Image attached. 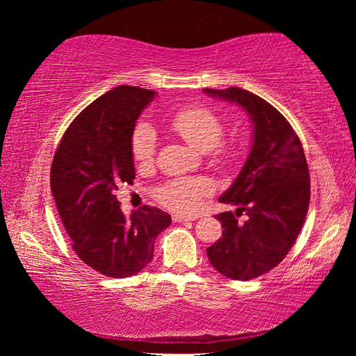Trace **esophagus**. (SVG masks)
<instances>
[{
    "label": "esophagus",
    "mask_w": 356,
    "mask_h": 356,
    "mask_svg": "<svg viewBox=\"0 0 356 356\" xmlns=\"http://www.w3.org/2000/svg\"><path fill=\"white\" fill-rule=\"evenodd\" d=\"M195 218H191V216H184V215H172V221L174 222H182V221H191Z\"/></svg>",
    "instance_id": "34e87169"
}]
</instances>
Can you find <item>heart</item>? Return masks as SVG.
<instances>
[{
	"label": "heart",
	"mask_w": 356,
	"mask_h": 356,
	"mask_svg": "<svg viewBox=\"0 0 356 356\" xmlns=\"http://www.w3.org/2000/svg\"><path fill=\"white\" fill-rule=\"evenodd\" d=\"M168 124L172 131L201 152L212 150L215 159L227 163L234 156L231 146L221 144L225 125L213 111L204 106H185L171 114ZM156 134L149 124L141 122L131 135V155L138 163H149L156 152ZM210 191V184L202 177L174 179L159 186L155 191L159 201L174 212L191 213Z\"/></svg>",
	"instance_id": "b5f03b06"
}]
</instances>
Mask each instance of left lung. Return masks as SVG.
Returning <instances> with one entry per match:
<instances>
[{"mask_svg":"<svg viewBox=\"0 0 356 356\" xmlns=\"http://www.w3.org/2000/svg\"><path fill=\"white\" fill-rule=\"evenodd\" d=\"M248 113L252 143L245 165L220 202L237 206L236 215H216L222 234L207 248L221 275L248 281L270 272L297 240L309 207V170L292 125L268 102L242 88L204 89ZM249 216L242 223L238 214Z\"/></svg>","mask_w":356,"mask_h":356,"instance_id":"1","label":"left lung"}]
</instances>
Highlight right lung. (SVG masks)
<instances>
[{
	"mask_svg": "<svg viewBox=\"0 0 356 356\" xmlns=\"http://www.w3.org/2000/svg\"><path fill=\"white\" fill-rule=\"evenodd\" d=\"M155 97L118 86L84 108L65 130L51 163L50 185L72 248L110 278H129L154 257V243L171 225L163 210L143 206L125 216L114 191L135 179L131 135Z\"/></svg>",
	"mask_w": 356,
	"mask_h": 356,
	"instance_id": "right-lung-1",
	"label": "right lung"
}]
</instances>
